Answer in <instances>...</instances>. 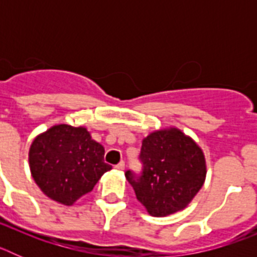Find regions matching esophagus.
<instances>
[{
    "instance_id": "1",
    "label": "esophagus",
    "mask_w": 257,
    "mask_h": 257,
    "mask_svg": "<svg viewBox=\"0 0 257 257\" xmlns=\"http://www.w3.org/2000/svg\"><path fill=\"white\" fill-rule=\"evenodd\" d=\"M115 169H117V170H123L124 169V162H123V161H121V162L118 163V165H115Z\"/></svg>"
}]
</instances>
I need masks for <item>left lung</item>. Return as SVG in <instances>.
<instances>
[{"label": "left lung", "instance_id": "8db88e82", "mask_svg": "<svg viewBox=\"0 0 257 257\" xmlns=\"http://www.w3.org/2000/svg\"><path fill=\"white\" fill-rule=\"evenodd\" d=\"M143 172L124 174L138 201L157 217L184 210L202 188L207 167L198 144L176 127L162 128L143 139Z\"/></svg>", "mask_w": 257, "mask_h": 257}]
</instances>
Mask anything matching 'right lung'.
Wrapping results in <instances>:
<instances>
[{
	"label": "right lung",
	"instance_id": "add662e5",
	"mask_svg": "<svg viewBox=\"0 0 257 257\" xmlns=\"http://www.w3.org/2000/svg\"><path fill=\"white\" fill-rule=\"evenodd\" d=\"M33 180L52 201L72 206L94 189L112 166L104 162L103 145L86 127L55 124L35 138L29 148Z\"/></svg>",
	"mask_w": 257,
	"mask_h": 257
}]
</instances>
